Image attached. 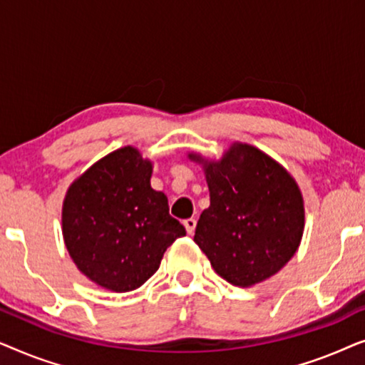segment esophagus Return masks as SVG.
Masks as SVG:
<instances>
[{"label": "esophagus", "mask_w": 365, "mask_h": 365, "mask_svg": "<svg viewBox=\"0 0 365 365\" xmlns=\"http://www.w3.org/2000/svg\"><path fill=\"white\" fill-rule=\"evenodd\" d=\"M184 227H186L187 234L191 236V234H194V229H196V219H192V217L186 219V221H184Z\"/></svg>", "instance_id": "1"}]
</instances>
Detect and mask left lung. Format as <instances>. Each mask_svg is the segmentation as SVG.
I'll return each instance as SVG.
<instances>
[{
    "label": "left lung",
    "instance_id": "obj_1",
    "mask_svg": "<svg viewBox=\"0 0 365 365\" xmlns=\"http://www.w3.org/2000/svg\"><path fill=\"white\" fill-rule=\"evenodd\" d=\"M202 164L211 204L194 242L219 276L251 287L277 274L296 254L304 232V199L294 178L266 153L234 143L219 161Z\"/></svg>",
    "mask_w": 365,
    "mask_h": 365
}]
</instances>
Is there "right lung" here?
<instances>
[{
  "label": "right lung",
  "instance_id": "right-lung-1",
  "mask_svg": "<svg viewBox=\"0 0 365 365\" xmlns=\"http://www.w3.org/2000/svg\"><path fill=\"white\" fill-rule=\"evenodd\" d=\"M153 163L126 146L94 163L63 202V237L84 276L113 292L141 287L186 229L151 187Z\"/></svg>",
  "mask_w": 365,
  "mask_h": 365
}]
</instances>
